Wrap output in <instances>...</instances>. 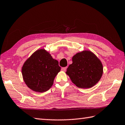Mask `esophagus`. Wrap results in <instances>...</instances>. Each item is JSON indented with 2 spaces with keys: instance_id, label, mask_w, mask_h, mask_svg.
Returning a JSON list of instances; mask_svg holds the SVG:
<instances>
[{
  "instance_id": "esophagus-1",
  "label": "esophagus",
  "mask_w": 125,
  "mask_h": 125,
  "mask_svg": "<svg viewBox=\"0 0 125 125\" xmlns=\"http://www.w3.org/2000/svg\"><path fill=\"white\" fill-rule=\"evenodd\" d=\"M67 67L62 68V70L63 71V72H65L66 70H67Z\"/></svg>"
}]
</instances>
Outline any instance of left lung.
Listing matches in <instances>:
<instances>
[{
    "mask_svg": "<svg viewBox=\"0 0 125 125\" xmlns=\"http://www.w3.org/2000/svg\"><path fill=\"white\" fill-rule=\"evenodd\" d=\"M73 63L66 74L72 82L81 88H90L98 82L103 74L101 61L90 50L77 52L72 58Z\"/></svg>",
    "mask_w": 125,
    "mask_h": 125,
    "instance_id": "1",
    "label": "left lung"
}]
</instances>
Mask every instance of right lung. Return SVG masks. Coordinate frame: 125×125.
<instances>
[{"label":"right lung","instance_id":"right-lung-1","mask_svg":"<svg viewBox=\"0 0 125 125\" xmlns=\"http://www.w3.org/2000/svg\"><path fill=\"white\" fill-rule=\"evenodd\" d=\"M58 62L44 49L36 50L23 65L21 73L24 82L33 91L43 93L52 86L60 72Z\"/></svg>","mask_w":125,"mask_h":125}]
</instances>
